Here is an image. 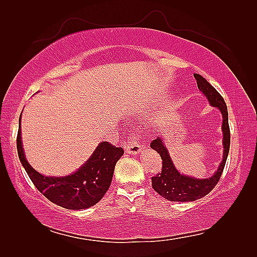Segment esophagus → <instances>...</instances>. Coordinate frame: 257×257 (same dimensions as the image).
<instances>
[{
	"mask_svg": "<svg viewBox=\"0 0 257 257\" xmlns=\"http://www.w3.org/2000/svg\"><path fill=\"white\" fill-rule=\"evenodd\" d=\"M124 149L128 154H138L142 151L141 139L138 136H132L127 138V142L124 145Z\"/></svg>",
	"mask_w": 257,
	"mask_h": 257,
	"instance_id": "34e87169",
	"label": "esophagus"
}]
</instances>
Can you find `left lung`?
<instances>
[{
  "label": "left lung",
  "mask_w": 257,
  "mask_h": 257,
  "mask_svg": "<svg viewBox=\"0 0 257 257\" xmlns=\"http://www.w3.org/2000/svg\"><path fill=\"white\" fill-rule=\"evenodd\" d=\"M194 77L197 81L198 89L203 92L211 106L217 108L222 113L223 123V158L217 167L216 172L206 179H196L191 176L182 175L176 169L172 158L168 153L167 148L163 142L162 137H158L151 143L150 147L153 150L160 153L162 158V172L155 177H152V188L157 191L161 196L170 201H193L199 198H203L213 190L216 183L219 182L225 163L227 160L230 145V133L228 125V112L227 106L225 104L223 97L211 84H210L204 77L198 74H194Z\"/></svg>",
  "instance_id": "left-lung-1"
}]
</instances>
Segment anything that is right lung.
<instances>
[{"label":"right lung","instance_id":"obj_1","mask_svg":"<svg viewBox=\"0 0 257 257\" xmlns=\"http://www.w3.org/2000/svg\"><path fill=\"white\" fill-rule=\"evenodd\" d=\"M21 115L17 135L18 157L31 181L53 204L69 210L87 209L103 198L112 180L115 163L122 157V148L100 143L84 164L65 177H48L31 166L21 142Z\"/></svg>","mask_w":257,"mask_h":257}]
</instances>
